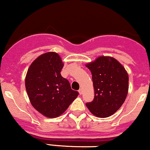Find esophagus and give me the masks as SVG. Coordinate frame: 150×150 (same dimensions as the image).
<instances>
[{"instance_id":"34e87169","label":"esophagus","mask_w":150,"mask_h":150,"mask_svg":"<svg viewBox=\"0 0 150 150\" xmlns=\"http://www.w3.org/2000/svg\"><path fill=\"white\" fill-rule=\"evenodd\" d=\"M79 94H82V93H83V89H82V88H80V89L79 90Z\"/></svg>"}]
</instances>
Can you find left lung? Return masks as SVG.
I'll return each mask as SVG.
<instances>
[{"mask_svg":"<svg viewBox=\"0 0 150 150\" xmlns=\"http://www.w3.org/2000/svg\"><path fill=\"white\" fill-rule=\"evenodd\" d=\"M86 67L92 74L94 99L86 106L99 118L114 114L128 94L129 76L125 67L112 56H99Z\"/></svg>","mask_w":150,"mask_h":150,"instance_id":"left-lung-1","label":"left lung"}]
</instances>
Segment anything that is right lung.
Here are the masks:
<instances>
[{
    "instance_id": "right-lung-1",
    "label": "right lung",
    "mask_w": 150,
    "mask_h": 150,
    "mask_svg": "<svg viewBox=\"0 0 150 150\" xmlns=\"http://www.w3.org/2000/svg\"><path fill=\"white\" fill-rule=\"evenodd\" d=\"M63 67L60 56L51 51L36 58L25 76V89L30 104L48 118L62 115L79 95L61 75Z\"/></svg>"
}]
</instances>
